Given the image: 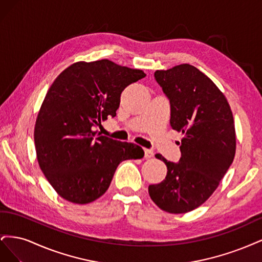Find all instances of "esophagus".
Returning a JSON list of instances; mask_svg holds the SVG:
<instances>
[{"instance_id": "34e87169", "label": "esophagus", "mask_w": 262, "mask_h": 262, "mask_svg": "<svg viewBox=\"0 0 262 262\" xmlns=\"http://www.w3.org/2000/svg\"><path fill=\"white\" fill-rule=\"evenodd\" d=\"M144 156H145V158H150V157H153V156H154L153 150H152V149H147V148H145V149H144Z\"/></svg>"}]
</instances>
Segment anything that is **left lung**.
Returning <instances> with one entry per match:
<instances>
[{
	"label": "left lung",
	"instance_id": "1",
	"mask_svg": "<svg viewBox=\"0 0 262 262\" xmlns=\"http://www.w3.org/2000/svg\"><path fill=\"white\" fill-rule=\"evenodd\" d=\"M154 77L169 100L171 128L184 137L178 163L155 155L167 175L148 193L162 210L187 213L209 199L234 161V118L223 93L193 66L156 71Z\"/></svg>",
	"mask_w": 262,
	"mask_h": 262
}]
</instances>
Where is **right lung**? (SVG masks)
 Returning a JSON list of instances; mask_svg holds the SVG:
<instances>
[{
    "label": "right lung",
    "instance_id": "add662e5",
    "mask_svg": "<svg viewBox=\"0 0 262 262\" xmlns=\"http://www.w3.org/2000/svg\"><path fill=\"white\" fill-rule=\"evenodd\" d=\"M144 76L105 59L74 63L50 86L34 139L39 166L63 199L95 201L107 191L119 164L144 156L136 144L93 131L108 116L116 117L122 91Z\"/></svg>",
    "mask_w": 262,
    "mask_h": 262
}]
</instances>
